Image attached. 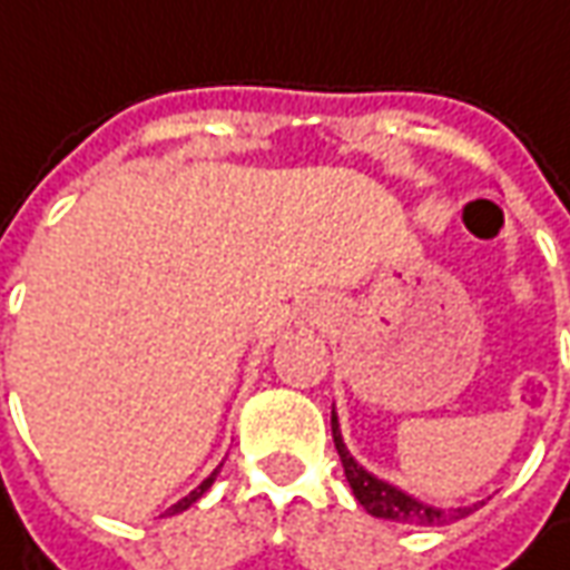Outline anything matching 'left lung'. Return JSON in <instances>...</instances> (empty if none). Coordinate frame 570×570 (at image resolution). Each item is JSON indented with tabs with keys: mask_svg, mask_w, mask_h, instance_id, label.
<instances>
[{
	"mask_svg": "<svg viewBox=\"0 0 570 570\" xmlns=\"http://www.w3.org/2000/svg\"><path fill=\"white\" fill-rule=\"evenodd\" d=\"M333 440L335 452L342 458V466H345V476L354 489V498L363 503V510L379 519H391V522H400V525H445V522H454V519H464L476 507H464V510H436V507H428V503L415 501L406 491L387 485L382 479H375L372 473H366L363 466L351 458V452L342 442V433H338V421H335L333 412Z\"/></svg>",
	"mask_w": 570,
	"mask_h": 570,
	"instance_id": "obj_1",
	"label": "left lung"
}]
</instances>
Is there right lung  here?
Returning <instances> with one entry per match:
<instances>
[{
  "label": "right lung",
  "mask_w": 570,
  "mask_h": 570,
  "mask_svg": "<svg viewBox=\"0 0 570 570\" xmlns=\"http://www.w3.org/2000/svg\"><path fill=\"white\" fill-rule=\"evenodd\" d=\"M216 473H219V470H216ZM216 473H210V476L204 479V482H200L198 489L191 491V494H186V498H183V501H176L174 507H170V510H167V513L174 515V513H183V510H188V507H191V503L198 501V498H200V494H204V491L210 489V485H213V479H216Z\"/></svg>",
  "instance_id": "obj_1"
}]
</instances>
